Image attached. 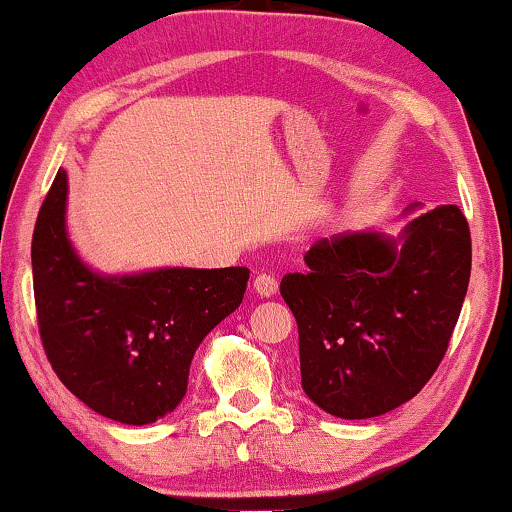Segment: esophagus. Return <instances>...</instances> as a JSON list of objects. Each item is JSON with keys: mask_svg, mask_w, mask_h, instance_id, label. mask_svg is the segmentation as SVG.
Returning <instances> with one entry per match:
<instances>
[{"mask_svg": "<svg viewBox=\"0 0 512 512\" xmlns=\"http://www.w3.org/2000/svg\"><path fill=\"white\" fill-rule=\"evenodd\" d=\"M254 291L261 298H272L277 293V279L261 272V275H256V279H254Z\"/></svg>", "mask_w": 512, "mask_h": 512, "instance_id": "obj_1", "label": "esophagus"}]
</instances>
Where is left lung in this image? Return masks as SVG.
<instances>
[{
    "instance_id": "8db88e82",
    "label": "left lung",
    "mask_w": 512,
    "mask_h": 512,
    "mask_svg": "<svg viewBox=\"0 0 512 512\" xmlns=\"http://www.w3.org/2000/svg\"><path fill=\"white\" fill-rule=\"evenodd\" d=\"M305 263L279 284L298 324L305 394L342 419L384 415L417 396L443 361L471 277L461 209L415 216L398 237H324Z\"/></svg>"
}]
</instances>
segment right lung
<instances>
[{"label":"right lung","instance_id":"obj_1","mask_svg":"<svg viewBox=\"0 0 512 512\" xmlns=\"http://www.w3.org/2000/svg\"><path fill=\"white\" fill-rule=\"evenodd\" d=\"M67 172L58 170L32 235L39 335L72 394L121 424L170 415L188 387L195 349L240 307L247 268H163L102 275L67 235Z\"/></svg>","mask_w":512,"mask_h":512}]
</instances>
